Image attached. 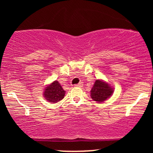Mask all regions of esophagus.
I'll return each instance as SVG.
<instances>
[{
    "mask_svg": "<svg viewBox=\"0 0 153 153\" xmlns=\"http://www.w3.org/2000/svg\"><path fill=\"white\" fill-rule=\"evenodd\" d=\"M82 85H83L82 82H79V83L77 84V85H75V87H82Z\"/></svg>",
    "mask_w": 153,
    "mask_h": 153,
    "instance_id": "1",
    "label": "esophagus"
}]
</instances>
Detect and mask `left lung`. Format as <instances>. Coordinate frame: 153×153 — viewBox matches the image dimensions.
<instances>
[{
  "label": "left lung",
  "mask_w": 153,
  "mask_h": 153,
  "mask_svg": "<svg viewBox=\"0 0 153 153\" xmlns=\"http://www.w3.org/2000/svg\"><path fill=\"white\" fill-rule=\"evenodd\" d=\"M114 88L106 82L100 80H96L91 91V99L97 102H103L111 96Z\"/></svg>",
  "instance_id": "8db88e82"
}]
</instances>
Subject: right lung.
I'll return each mask as SVG.
<instances>
[{
  "mask_svg": "<svg viewBox=\"0 0 153 153\" xmlns=\"http://www.w3.org/2000/svg\"><path fill=\"white\" fill-rule=\"evenodd\" d=\"M65 91L63 90L58 81L55 80L46 87L44 92L45 99L50 103H57L64 98Z\"/></svg>",
  "mask_w": 153,
  "mask_h": 153,
  "instance_id": "obj_1",
  "label": "right lung"
}]
</instances>
